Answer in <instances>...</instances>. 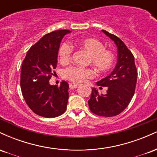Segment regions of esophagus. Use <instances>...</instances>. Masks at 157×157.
Listing matches in <instances>:
<instances>
[{
	"instance_id": "esophagus-1",
	"label": "esophagus",
	"mask_w": 157,
	"mask_h": 157,
	"mask_svg": "<svg viewBox=\"0 0 157 157\" xmlns=\"http://www.w3.org/2000/svg\"><path fill=\"white\" fill-rule=\"evenodd\" d=\"M77 86H78V84H75V83H70L69 84V87L71 89H76Z\"/></svg>"
}]
</instances>
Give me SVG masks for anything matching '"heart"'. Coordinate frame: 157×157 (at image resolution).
I'll use <instances>...</instances> for the list:
<instances>
[{"instance_id":"heart-1","label":"heart","mask_w":157,"mask_h":157,"mask_svg":"<svg viewBox=\"0 0 157 157\" xmlns=\"http://www.w3.org/2000/svg\"><path fill=\"white\" fill-rule=\"evenodd\" d=\"M79 47L89 55V62L100 73H107L112 69L115 63V55L111 50L106 49L100 40L94 37H86L78 41ZM72 54V47L67 43H63L58 50V59L61 64L70 62ZM63 76L71 82H83L86 79L94 76V71L91 68H84L70 66L63 71Z\"/></svg>"}]
</instances>
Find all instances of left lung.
<instances>
[{
  "label": "left lung",
  "instance_id": "1",
  "mask_svg": "<svg viewBox=\"0 0 157 157\" xmlns=\"http://www.w3.org/2000/svg\"><path fill=\"white\" fill-rule=\"evenodd\" d=\"M102 32L117 46V63L109 76L97 82L100 89L107 88V93L100 94L93 88L89 106L94 114L111 117L120 114L130 103L136 89L137 71L134 55L123 41L107 31Z\"/></svg>",
  "mask_w": 157,
  "mask_h": 157
}]
</instances>
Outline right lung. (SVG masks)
<instances>
[{"mask_svg":"<svg viewBox=\"0 0 157 157\" xmlns=\"http://www.w3.org/2000/svg\"><path fill=\"white\" fill-rule=\"evenodd\" d=\"M69 30H57L46 34L29 48L23 61L21 88L27 105L36 114L56 117L66 110L68 84L51 86L49 80L57 63V55L63 37Z\"/></svg>","mask_w":157,"mask_h":157,"instance_id":"1","label":"right lung"}]
</instances>
